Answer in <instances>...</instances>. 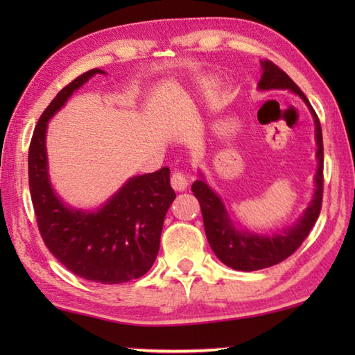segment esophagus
I'll return each instance as SVG.
<instances>
[{
    "instance_id": "34e87169",
    "label": "esophagus",
    "mask_w": 355,
    "mask_h": 355,
    "mask_svg": "<svg viewBox=\"0 0 355 355\" xmlns=\"http://www.w3.org/2000/svg\"><path fill=\"white\" fill-rule=\"evenodd\" d=\"M171 184L175 191H184L188 188V177L182 171H175L171 177Z\"/></svg>"
}]
</instances>
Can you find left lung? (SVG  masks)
Here are the masks:
<instances>
[{
  "label": "left lung",
  "mask_w": 355,
  "mask_h": 355,
  "mask_svg": "<svg viewBox=\"0 0 355 355\" xmlns=\"http://www.w3.org/2000/svg\"><path fill=\"white\" fill-rule=\"evenodd\" d=\"M263 75L258 83L260 89H290L296 92L310 107L315 119L316 127V144H318V171H316V191L310 207L296 225L286 230L282 235L272 238L252 235L248 232H238L232 225V220L225 213V208L209 186L203 180L192 183V192L200 203L203 225L208 243L219 260L228 268L236 271H258L269 266H274L285 258L293 255L300 244L305 241L309 233L313 228L316 219L320 218L322 205V188H324V148H322V131L316 112L311 107L309 98L300 91L299 86L288 76L284 70L271 61L261 62Z\"/></svg>",
  "instance_id": "1"
}]
</instances>
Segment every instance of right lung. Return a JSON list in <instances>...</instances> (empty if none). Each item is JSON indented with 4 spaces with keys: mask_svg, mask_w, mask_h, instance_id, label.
<instances>
[{
    "mask_svg": "<svg viewBox=\"0 0 355 355\" xmlns=\"http://www.w3.org/2000/svg\"><path fill=\"white\" fill-rule=\"evenodd\" d=\"M95 73L103 71L92 69L75 78L42 112L29 144L28 177L35 220L48 250L80 277L114 285L139 279L152 268L175 192L169 167L131 178L97 213L67 208L53 192L46 172V122Z\"/></svg>",
    "mask_w": 355,
    "mask_h": 355,
    "instance_id": "1",
    "label": "right lung"
}]
</instances>
